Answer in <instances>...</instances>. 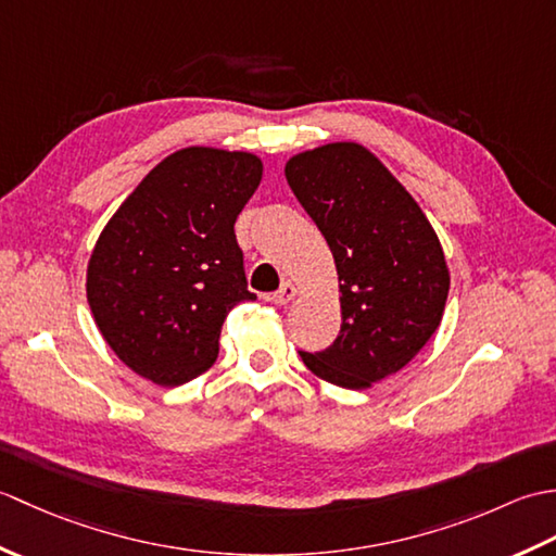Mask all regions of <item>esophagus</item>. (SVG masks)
<instances>
[{"instance_id":"34e87169","label":"esophagus","mask_w":556,"mask_h":556,"mask_svg":"<svg viewBox=\"0 0 556 556\" xmlns=\"http://www.w3.org/2000/svg\"><path fill=\"white\" fill-rule=\"evenodd\" d=\"M293 299H296V287L291 285V281H281V287L271 293V301H275L277 305H289Z\"/></svg>"}]
</instances>
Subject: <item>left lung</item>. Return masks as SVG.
Segmentation results:
<instances>
[{
	"mask_svg": "<svg viewBox=\"0 0 556 556\" xmlns=\"http://www.w3.org/2000/svg\"><path fill=\"white\" fill-rule=\"evenodd\" d=\"M285 174L334 255L341 303L334 344L299 353L320 380L368 389L416 358L440 327L448 296L442 243L413 195L361 143L299 152Z\"/></svg>",
	"mask_w": 556,
	"mask_h": 556,
	"instance_id": "8db88e82",
	"label": "left lung"
}]
</instances>
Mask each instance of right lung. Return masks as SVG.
<instances>
[{"mask_svg":"<svg viewBox=\"0 0 556 556\" xmlns=\"http://www.w3.org/2000/svg\"><path fill=\"white\" fill-rule=\"evenodd\" d=\"M263 181L245 150L191 146L150 169L92 248L86 293L126 368L179 387L212 368L222 325L248 291L233 224Z\"/></svg>","mask_w":556,"mask_h":556,"instance_id":"right-lung-1","label":"right lung"}]
</instances>
